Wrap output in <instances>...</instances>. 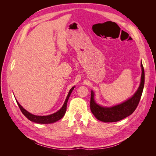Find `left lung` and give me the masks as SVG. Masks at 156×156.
I'll return each instance as SVG.
<instances>
[{"mask_svg": "<svg viewBox=\"0 0 156 156\" xmlns=\"http://www.w3.org/2000/svg\"><path fill=\"white\" fill-rule=\"evenodd\" d=\"M140 66L142 74L139 88L133 96L120 104L110 107L99 105L94 99V92L91 91L90 110L98 120L104 122H118L131 115L135 111L142 96L144 85V70L142 62Z\"/></svg>", "mask_w": 156, "mask_h": 156, "instance_id": "obj_1", "label": "left lung"}]
</instances>
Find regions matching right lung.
I'll return each mask as SVG.
<instances>
[{
    "mask_svg": "<svg viewBox=\"0 0 156 156\" xmlns=\"http://www.w3.org/2000/svg\"><path fill=\"white\" fill-rule=\"evenodd\" d=\"M74 88H75V87H72L70 89V90L69 91V93L68 94L66 99V100L64 101V103L63 106L62 107V108H61L60 109L59 111H58L57 112H56L55 113H53V114L48 115V116H37V115H32L29 112L26 111L25 108H23L20 104V103H19V102L17 100H16V101H17V105H18L19 107H20V110L21 111L23 114L29 120H30L32 122H35V123H37V124H52V123H54V122H55L56 121L59 120L64 116L65 113H66V111L67 103L68 101V99L70 96L71 93H72L73 90L74 89Z\"/></svg>",
    "mask_w": 156,
    "mask_h": 156,
    "instance_id": "1",
    "label": "right lung"
}]
</instances>
